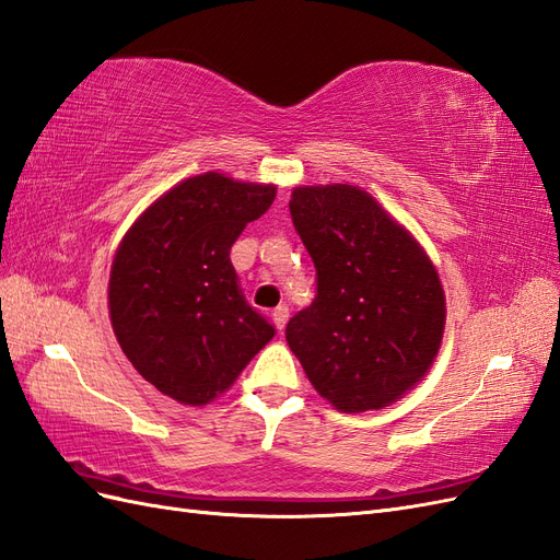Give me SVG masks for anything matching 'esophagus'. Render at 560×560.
I'll return each instance as SVG.
<instances>
[{
    "mask_svg": "<svg viewBox=\"0 0 560 560\" xmlns=\"http://www.w3.org/2000/svg\"><path fill=\"white\" fill-rule=\"evenodd\" d=\"M271 322H275L277 330H283L285 324H289V307L281 305V307H277L275 312H271Z\"/></svg>",
    "mask_w": 560,
    "mask_h": 560,
    "instance_id": "esophagus-1",
    "label": "esophagus"
}]
</instances>
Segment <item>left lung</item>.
<instances>
[{
    "instance_id": "8db88e82",
    "label": "left lung",
    "mask_w": 560,
    "mask_h": 560,
    "mask_svg": "<svg viewBox=\"0 0 560 560\" xmlns=\"http://www.w3.org/2000/svg\"><path fill=\"white\" fill-rule=\"evenodd\" d=\"M289 206L316 267L314 302L285 326L291 351L340 412L392 406L439 354L445 295L434 262L361 187H295Z\"/></svg>"
}]
</instances>
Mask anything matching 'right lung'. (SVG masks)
<instances>
[{
    "instance_id": "obj_1",
    "label": "right lung",
    "mask_w": 560,
    "mask_h": 560,
    "mask_svg": "<svg viewBox=\"0 0 560 560\" xmlns=\"http://www.w3.org/2000/svg\"><path fill=\"white\" fill-rule=\"evenodd\" d=\"M275 197V185L209 171L164 191L121 238L107 285L112 330L133 369L178 404H211L275 338L230 260Z\"/></svg>"
}]
</instances>
